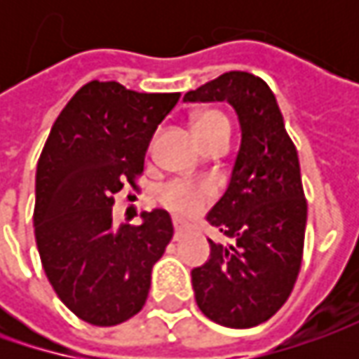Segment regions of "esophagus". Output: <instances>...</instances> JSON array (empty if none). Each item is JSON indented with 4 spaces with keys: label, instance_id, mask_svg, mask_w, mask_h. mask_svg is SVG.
<instances>
[{
    "label": "esophagus",
    "instance_id": "1",
    "mask_svg": "<svg viewBox=\"0 0 359 359\" xmlns=\"http://www.w3.org/2000/svg\"><path fill=\"white\" fill-rule=\"evenodd\" d=\"M173 229H175V240H180V238H184L189 231V226H187L186 222H182V219H173Z\"/></svg>",
    "mask_w": 359,
    "mask_h": 359
}]
</instances>
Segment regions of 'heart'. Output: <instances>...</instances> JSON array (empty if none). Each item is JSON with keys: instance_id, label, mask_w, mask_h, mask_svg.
I'll return each mask as SVG.
<instances>
[{"instance_id": "b5f03b06", "label": "heart", "mask_w": 359, "mask_h": 359, "mask_svg": "<svg viewBox=\"0 0 359 359\" xmlns=\"http://www.w3.org/2000/svg\"><path fill=\"white\" fill-rule=\"evenodd\" d=\"M229 128L228 118L217 111V109H208L196 118L194 130L198 140H203L212 135L215 131ZM212 198V189L205 186H196L189 182H173L170 186L163 187L161 191V203L180 215H196L205 208V203Z\"/></svg>"}]
</instances>
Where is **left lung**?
I'll use <instances>...</instances> for the list:
<instances>
[{
	"mask_svg": "<svg viewBox=\"0 0 359 359\" xmlns=\"http://www.w3.org/2000/svg\"><path fill=\"white\" fill-rule=\"evenodd\" d=\"M186 102H228L241 126L231 180L208 222L233 240H210V259L191 269L198 308L226 327H254L290 297L302 266L308 203L299 159L273 91L262 77L228 72L187 91Z\"/></svg>",
	"mask_w": 359,
	"mask_h": 359,
	"instance_id": "obj_1",
	"label": "left lung"
}]
</instances>
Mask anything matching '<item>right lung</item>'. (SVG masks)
<instances>
[{
    "label": "right lung",
    "mask_w": 359,
    "mask_h": 359,
    "mask_svg": "<svg viewBox=\"0 0 359 359\" xmlns=\"http://www.w3.org/2000/svg\"><path fill=\"white\" fill-rule=\"evenodd\" d=\"M180 93L86 83L57 116L35 173L34 228L57 297L91 325H118L144 308L151 268L173 238L165 210L114 226L116 194L137 189L151 135Z\"/></svg>",
    "instance_id": "obj_1"
}]
</instances>
